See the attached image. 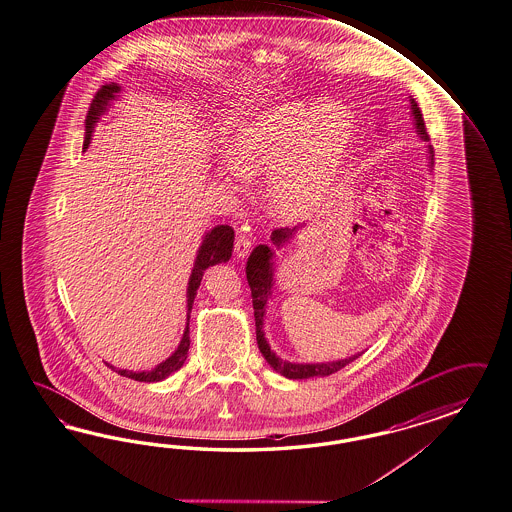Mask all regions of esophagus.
<instances>
[{
    "label": "esophagus",
    "mask_w": 512,
    "mask_h": 512,
    "mask_svg": "<svg viewBox=\"0 0 512 512\" xmlns=\"http://www.w3.org/2000/svg\"><path fill=\"white\" fill-rule=\"evenodd\" d=\"M249 249H251V238H249L248 233H244V231H240V233H238V235H236V240H235L236 257H240V259H244V257H246V255H248Z\"/></svg>",
    "instance_id": "obj_1"
}]
</instances>
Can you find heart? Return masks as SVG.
I'll return each mask as SVG.
<instances>
[{
  "label": "heart",
  "instance_id": "heart-1",
  "mask_svg": "<svg viewBox=\"0 0 512 512\" xmlns=\"http://www.w3.org/2000/svg\"><path fill=\"white\" fill-rule=\"evenodd\" d=\"M352 139L345 111L279 104L236 132L227 158L236 175L266 180V203L283 220L315 207Z\"/></svg>",
  "mask_w": 512,
  "mask_h": 512
}]
</instances>
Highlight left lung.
<instances>
[{
  "mask_svg": "<svg viewBox=\"0 0 512 512\" xmlns=\"http://www.w3.org/2000/svg\"><path fill=\"white\" fill-rule=\"evenodd\" d=\"M412 111H414L415 126H417L419 136L425 139V141H429V132H427L425 121H423V113L419 110V106H417L414 98H412ZM430 154H432V149H430ZM294 233H296V227L294 229H289V227L276 229L272 233V242L279 248L289 238H292ZM272 257H274V251L268 248V246H257V248L251 251L248 266H246V277H248L251 298H253V309H255L257 345H259V350H261L264 360L274 367V371L287 376V378H292V380H304V378H313V376H328V374L341 371L350 361L356 360L360 354L352 356V358H346V360L328 361V363H292V361L281 360L279 356H276L270 350V346H268L266 339H264L263 320L266 304H268V298H270V291H272V283H274Z\"/></svg>",
  "mask_w": 512,
  "mask_h": 512,
  "instance_id": "1",
  "label": "left lung"
}]
</instances>
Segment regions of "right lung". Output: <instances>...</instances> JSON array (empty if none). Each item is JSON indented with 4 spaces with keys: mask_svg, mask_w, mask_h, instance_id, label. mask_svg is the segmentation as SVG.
Wrapping results in <instances>:
<instances>
[{
    "mask_svg": "<svg viewBox=\"0 0 512 512\" xmlns=\"http://www.w3.org/2000/svg\"><path fill=\"white\" fill-rule=\"evenodd\" d=\"M119 91H121V87L117 83H110V85H104L93 98L91 108H89L87 117H85L83 149H87V145L91 141V134H93V128H95L100 113L106 110L108 102L111 98H115V93H119ZM233 240H235V231L229 225H218L205 236V240L199 248V253H197V259H195L190 283H188V320H190V311H192V305H194L195 294H197V289L201 285L205 270L208 266L229 261L231 251H233ZM188 348H190V330L186 326V332L182 335V341H180L179 348L175 350V354L169 356L166 361H162L160 365H156L152 371L132 373V371H126V369H119L117 373L121 376H128L132 380H139V382H160V380L167 378L169 374L179 371L180 367L184 365V361L188 358Z\"/></svg>",
    "mask_w": 512,
    "mask_h": 512,
    "instance_id": "obj_1",
    "label": "right lung"
}]
</instances>
